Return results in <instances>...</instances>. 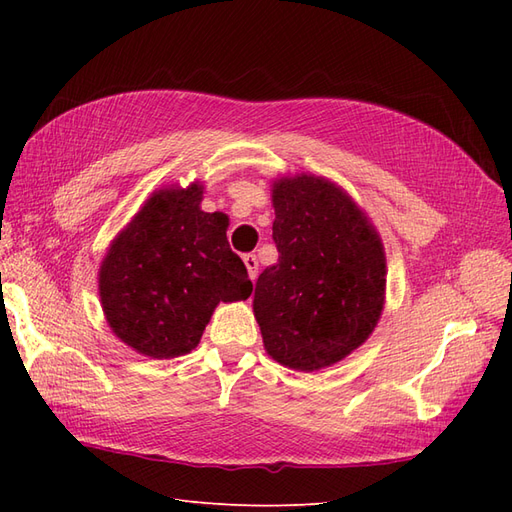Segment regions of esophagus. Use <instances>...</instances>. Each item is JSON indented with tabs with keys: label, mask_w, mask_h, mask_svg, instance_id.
<instances>
[{
	"label": "esophagus",
	"mask_w": 512,
	"mask_h": 512,
	"mask_svg": "<svg viewBox=\"0 0 512 512\" xmlns=\"http://www.w3.org/2000/svg\"><path fill=\"white\" fill-rule=\"evenodd\" d=\"M243 262H245V267H247V275H250V280L254 282L256 277H258V258L254 254H245Z\"/></svg>",
	"instance_id": "1"
}]
</instances>
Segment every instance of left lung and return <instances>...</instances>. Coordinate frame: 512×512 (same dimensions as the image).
Here are the masks:
<instances>
[{"mask_svg": "<svg viewBox=\"0 0 512 512\" xmlns=\"http://www.w3.org/2000/svg\"><path fill=\"white\" fill-rule=\"evenodd\" d=\"M277 265L258 275L254 316L267 354L294 371L346 359L384 309L386 254L376 226L327 177L271 183Z\"/></svg>", "mask_w": 512, "mask_h": 512, "instance_id": "8db88e82", "label": "left lung"}]
</instances>
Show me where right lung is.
Returning a JSON list of instances; mask_svg holds the SVG:
<instances>
[{"label":"right lung","mask_w":512,"mask_h":512,"mask_svg":"<svg viewBox=\"0 0 512 512\" xmlns=\"http://www.w3.org/2000/svg\"><path fill=\"white\" fill-rule=\"evenodd\" d=\"M205 185H162L108 245L98 294L108 327L149 359L192 352L222 301L252 294L228 215L200 209Z\"/></svg>","instance_id":"right-lung-1"}]
</instances>
